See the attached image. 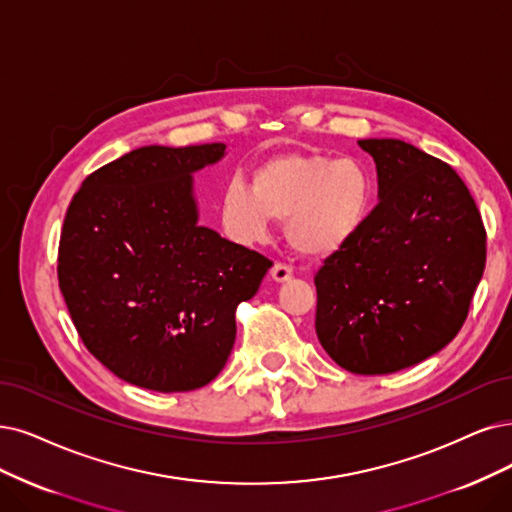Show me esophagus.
Returning a JSON list of instances; mask_svg holds the SVG:
<instances>
[{
  "label": "esophagus",
  "mask_w": 512,
  "mask_h": 512,
  "mask_svg": "<svg viewBox=\"0 0 512 512\" xmlns=\"http://www.w3.org/2000/svg\"><path fill=\"white\" fill-rule=\"evenodd\" d=\"M291 276H293V266H289V263H285V261H276V263H274L272 278H274L276 282H285V280H289Z\"/></svg>",
  "instance_id": "esophagus-1"
}]
</instances>
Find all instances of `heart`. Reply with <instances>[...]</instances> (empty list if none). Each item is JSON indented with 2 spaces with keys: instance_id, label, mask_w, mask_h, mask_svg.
Masks as SVG:
<instances>
[{
  "instance_id": "obj_1",
  "label": "heart",
  "mask_w": 512,
  "mask_h": 512,
  "mask_svg": "<svg viewBox=\"0 0 512 512\" xmlns=\"http://www.w3.org/2000/svg\"><path fill=\"white\" fill-rule=\"evenodd\" d=\"M371 179L350 158L278 154L253 170L251 187L227 183L221 217L234 238L257 242L268 236L270 217L285 221L299 253L325 255L346 244L369 217Z\"/></svg>"
}]
</instances>
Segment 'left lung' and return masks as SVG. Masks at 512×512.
I'll return each mask as SVG.
<instances>
[{
    "label": "left lung",
    "instance_id": "obj_1",
    "mask_svg": "<svg viewBox=\"0 0 512 512\" xmlns=\"http://www.w3.org/2000/svg\"><path fill=\"white\" fill-rule=\"evenodd\" d=\"M358 145L375 160L380 202L314 276L316 335L339 367L384 375L458 335L485 270L487 234L449 164L399 139Z\"/></svg>",
    "mask_w": 512,
    "mask_h": 512
}]
</instances>
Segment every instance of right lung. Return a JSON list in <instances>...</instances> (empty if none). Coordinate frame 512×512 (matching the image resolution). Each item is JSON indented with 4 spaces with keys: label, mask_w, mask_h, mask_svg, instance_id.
I'll return each instance as SVG.
<instances>
[{
    "label": "right lung",
    "mask_w": 512,
    "mask_h": 512,
    "mask_svg": "<svg viewBox=\"0 0 512 512\" xmlns=\"http://www.w3.org/2000/svg\"><path fill=\"white\" fill-rule=\"evenodd\" d=\"M223 143L132 149L88 175L59 242V287L88 352L156 392L213 382L236 339V308L272 261L198 225L192 173Z\"/></svg>",
    "instance_id": "1"
}]
</instances>
